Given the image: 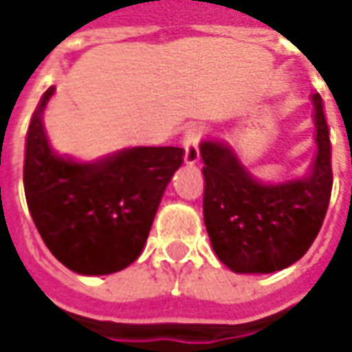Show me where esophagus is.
<instances>
[{"instance_id": "34e87169", "label": "esophagus", "mask_w": 352, "mask_h": 352, "mask_svg": "<svg viewBox=\"0 0 352 352\" xmlns=\"http://www.w3.org/2000/svg\"><path fill=\"white\" fill-rule=\"evenodd\" d=\"M198 141H199V128L190 126L188 130L184 131V135H183L184 164H188V166H194V164H198L199 160Z\"/></svg>"}]
</instances>
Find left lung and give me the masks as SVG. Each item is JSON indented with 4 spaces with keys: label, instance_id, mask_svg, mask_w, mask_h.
<instances>
[{
    "label": "left lung",
    "instance_id": "8db88e82",
    "mask_svg": "<svg viewBox=\"0 0 352 352\" xmlns=\"http://www.w3.org/2000/svg\"><path fill=\"white\" fill-rule=\"evenodd\" d=\"M317 154L303 177L264 183L245 168L234 146L199 143L204 160V221L214 254L236 273H273L307 252L332 194V145L322 98L313 94Z\"/></svg>",
    "mask_w": 352,
    "mask_h": 352
}]
</instances>
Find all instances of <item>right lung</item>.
Wrapping results in <instances>:
<instances>
[{"label":"right lung","instance_id":"1","mask_svg":"<svg viewBox=\"0 0 352 352\" xmlns=\"http://www.w3.org/2000/svg\"><path fill=\"white\" fill-rule=\"evenodd\" d=\"M56 88L32 115L24 156V192L49 251L79 275H109L135 262L171 177L179 146H128L98 160H75L50 145L43 115Z\"/></svg>","mask_w":352,"mask_h":352}]
</instances>
